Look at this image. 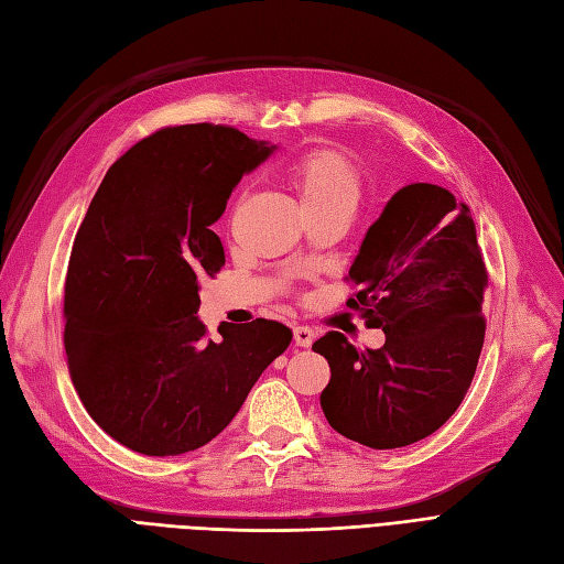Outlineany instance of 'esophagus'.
<instances>
[{
  "label": "esophagus",
  "mask_w": 564,
  "mask_h": 564,
  "mask_svg": "<svg viewBox=\"0 0 564 564\" xmlns=\"http://www.w3.org/2000/svg\"><path fill=\"white\" fill-rule=\"evenodd\" d=\"M314 338H316V334H314V328H310V326H295L293 328V340H295V345H300V348H310Z\"/></svg>",
  "instance_id": "34e87169"
}]
</instances>
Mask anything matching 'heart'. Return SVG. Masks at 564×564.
Masks as SVG:
<instances>
[{"mask_svg":"<svg viewBox=\"0 0 564 564\" xmlns=\"http://www.w3.org/2000/svg\"><path fill=\"white\" fill-rule=\"evenodd\" d=\"M288 181L295 187L307 216L328 209H345L352 214L362 197V181L357 171L338 152L326 148L300 154L288 166Z\"/></svg>","mask_w":564,"mask_h":564,"instance_id":"b5f03b06","label":"heart"}]
</instances>
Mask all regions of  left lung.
Segmentation results:
<instances>
[{"instance_id":"left-lung-1","label":"left lung","mask_w":564,"mask_h":564,"mask_svg":"<svg viewBox=\"0 0 564 564\" xmlns=\"http://www.w3.org/2000/svg\"><path fill=\"white\" fill-rule=\"evenodd\" d=\"M345 281L357 288L345 305L386 343L357 350L328 330L312 345L330 367L328 424L373 451L431 436L465 400L486 336L488 271L469 207L438 185L400 187Z\"/></svg>"}]
</instances>
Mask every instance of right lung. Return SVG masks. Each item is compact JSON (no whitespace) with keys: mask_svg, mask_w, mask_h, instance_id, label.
<instances>
[{"mask_svg":"<svg viewBox=\"0 0 564 564\" xmlns=\"http://www.w3.org/2000/svg\"><path fill=\"white\" fill-rule=\"evenodd\" d=\"M273 152L238 128L166 126L111 164L70 248L64 348L80 402L150 457L197 451L230 424L291 328L254 319L212 340L199 283L226 264L209 228Z\"/></svg>","mask_w":564,"mask_h":564,"instance_id":"1","label":"right lung"}]
</instances>
